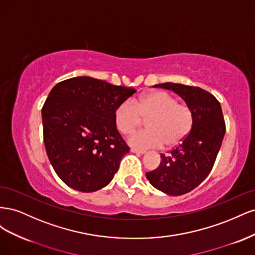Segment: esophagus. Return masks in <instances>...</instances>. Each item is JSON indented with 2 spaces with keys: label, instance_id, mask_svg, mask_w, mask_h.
I'll use <instances>...</instances> for the list:
<instances>
[{
  "label": "esophagus",
  "instance_id": "obj_1",
  "mask_svg": "<svg viewBox=\"0 0 255 255\" xmlns=\"http://www.w3.org/2000/svg\"><path fill=\"white\" fill-rule=\"evenodd\" d=\"M130 152L136 153V154H144V153H145V151H143V150H138V149H130Z\"/></svg>",
  "mask_w": 255,
  "mask_h": 255
}]
</instances>
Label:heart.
I'll return each instance as SVG.
<instances>
[{
	"label": "heart",
	"instance_id": "1",
	"mask_svg": "<svg viewBox=\"0 0 255 255\" xmlns=\"http://www.w3.org/2000/svg\"><path fill=\"white\" fill-rule=\"evenodd\" d=\"M146 119L148 128L129 137V144L137 149L156 148L164 143L172 148L181 143L194 127V113L186 104L165 91H152L136 98L134 102L126 100L116 107L115 125L123 135L132 134Z\"/></svg>",
	"mask_w": 255,
	"mask_h": 255
}]
</instances>
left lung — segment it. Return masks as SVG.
I'll return each mask as SVG.
<instances>
[{
	"mask_svg": "<svg viewBox=\"0 0 255 255\" xmlns=\"http://www.w3.org/2000/svg\"><path fill=\"white\" fill-rule=\"evenodd\" d=\"M154 87L171 89L194 113L189 135L167 154H160L159 166L145 173L152 186L169 196H181L210 174L225 137L226 122L218 100L202 88L175 83Z\"/></svg>",
	"mask_w": 255,
	"mask_h": 255,
	"instance_id": "1",
	"label": "left lung"
}]
</instances>
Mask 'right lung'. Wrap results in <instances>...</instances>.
Listing matches in <instances>:
<instances>
[{
    "label": "right lung",
    "mask_w": 255,
    "mask_h": 255,
    "mask_svg": "<svg viewBox=\"0 0 255 255\" xmlns=\"http://www.w3.org/2000/svg\"><path fill=\"white\" fill-rule=\"evenodd\" d=\"M136 90L78 76L58 83L42 106L43 141L54 170L69 187H105L129 148L115 125L116 107Z\"/></svg>",
    "instance_id": "right-lung-1"
}]
</instances>
